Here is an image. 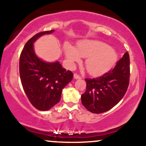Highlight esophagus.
Wrapping results in <instances>:
<instances>
[{
    "instance_id": "esophagus-1",
    "label": "esophagus",
    "mask_w": 146,
    "mask_h": 146,
    "mask_svg": "<svg viewBox=\"0 0 146 146\" xmlns=\"http://www.w3.org/2000/svg\"><path fill=\"white\" fill-rule=\"evenodd\" d=\"M74 78L75 79H77V80H78V79H81L82 77L80 76V75H78V73H75V74H74Z\"/></svg>"
}]
</instances>
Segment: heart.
<instances>
[{
    "instance_id": "obj_1",
    "label": "heart",
    "mask_w": 146,
    "mask_h": 146,
    "mask_svg": "<svg viewBox=\"0 0 146 146\" xmlns=\"http://www.w3.org/2000/svg\"><path fill=\"white\" fill-rule=\"evenodd\" d=\"M64 53L71 63L79 62L80 57L88 58L86 67L88 73L98 74L111 66L117 59V55L108 45L99 41L84 40L77 44V50L70 44L64 46Z\"/></svg>"
}]
</instances>
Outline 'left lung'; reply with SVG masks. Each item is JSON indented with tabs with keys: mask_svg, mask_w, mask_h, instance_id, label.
<instances>
[{
	"mask_svg": "<svg viewBox=\"0 0 146 146\" xmlns=\"http://www.w3.org/2000/svg\"><path fill=\"white\" fill-rule=\"evenodd\" d=\"M82 104L88 111L100 114L111 109L123 98L130 82V56L125 52L114 68L101 76L86 78Z\"/></svg>",
	"mask_w": 146,
	"mask_h": 146,
	"instance_id": "1",
	"label": "left lung"
}]
</instances>
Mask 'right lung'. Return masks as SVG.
<instances>
[{
  "label": "right lung",
  "instance_id": "1",
  "mask_svg": "<svg viewBox=\"0 0 146 146\" xmlns=\"http://www.w3.org/2000/svg\"><path fill=\"white\" fill-rule=\"evenodd\" d=\"M54 30L42 31L27 42L21 53L20 77L25 93L36 109L49 110L60 101L62 90L73 80L71 71H66L58 62H45L36 56L33 42Z\"/></svg>",
  "mask_w": 146,
  "mask_h": 146
}]
</instances>
